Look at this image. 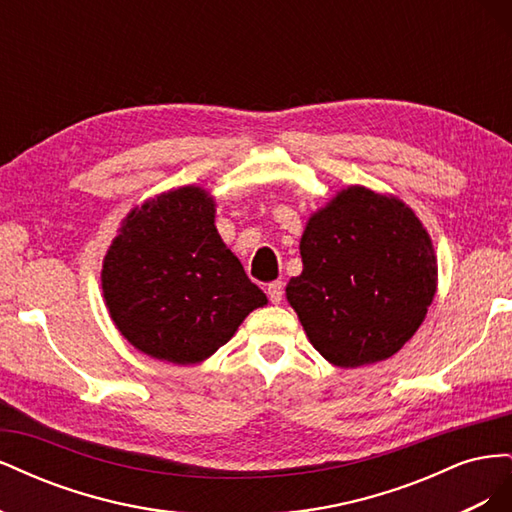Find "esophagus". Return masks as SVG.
<instances>
[{"label": "esophagus", "mask_w": 512, "mask_h": 512, "mask_svg": "<svg viewBox=\"0 0 512 512\" xmlns=\"http://www.w3.org/2000/svg\"><path fill=\"white\" fill-rule=\"evenodd\" d=\"M267 294H269L271 303H282V299H284V284H282V282L269 284V286H267Z\"/></svg>", "instance_id": "obj_1"}]
</instances>
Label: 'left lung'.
<instances>
[{"label":"left lung","mask_w":512,"mask_h":512,"mask_svg":"<svg viewBox=\"0 0 512 512\" xmlns=\"http://www.w3.org/2000/svg\"><path fill=\"white\" fill-rule=\"evenodd\" d=\"M299 250L303 271L290 277L286 299L329 363L391 359L423 324L438 258L401 198L348 185L309 215Z\"/></svg>","instance_id":"obj_1"}]
</instances>
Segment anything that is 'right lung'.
I'll list each match as a JSON object with an SVG mask.
<instances>
[{
  "label": "right lung",
  "instance_id": "1",
  "mask_svg": "<svg viewBox=\"0 0 512 512\" xmlns=\"http://www.w3.org/2000/svg\"><path fill=\"white\" fill-rule=\"evenodd\" d=\"M102 294L117 331L151 359L196 365L237 333L267 294L215 228V198L183 185L121 222L102 262Z\"/></svg>",
  "mask_w": 512,
  "mask_h": 512
}]
</instances>
